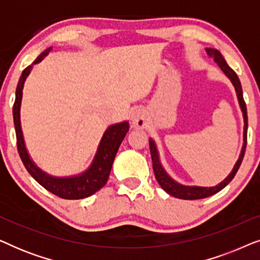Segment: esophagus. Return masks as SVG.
Returning <instances> with one entry per match:
<instances>
[{
  "instance_id": "1",
  "label": "esophagus",
  "mask_w": 260,
  "mask_h": 260,
  "mask_svg": "<svg viewBox=\"0 0 260 260\" xmlns=\"http://www.w3.org/2000/svg\"><path fill=\"white\" fill-rule=\"evenodd\" d=\"M131 124L136 129H143L147 125V116L143 109L136 108L131 113Z\"/></svg>"
}]
</instances>
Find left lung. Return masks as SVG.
Masks as SVG:
<instances>
[{
	"mask_svg": "<svg viewBox=\"0 0 260 260\" xmlns=\"http://www.w3.org/2000/svg\"><path fill=\"white\" fill-rule=\"evenodd\" d=\"M206 52H207L209 58H212L213 60H214V62L220 67V70L225 73V76L231 80V83H232V85L234 86V90H236L238 103H239L240 110H241V112H243V118H244V138H243L244 143H243V148H241L239 157H238L236 165H234L233 169H232V172H231L229 175H227L225 179L221 181V182L216 184V186L202 187V186H184V184L176 182V181L166 172V169L163 168L161 159H159L157 145H156L155 141L152 140V138H149V145H150V154H151V159H152V168H154V174H155V177H156V180H157L158 184L162 187V189L167 191L169 195H172V197H175V198H179V199H183V200H198V199L208 198L213 194L218 193V191L221 190L222 188H225L227 184H229L231 181L233 180V177L236 176L238 169H239L241 162H243V158L245 155V149H246L247 110H246V104H245V102H244L243 88H241L239 78H238L236 72H234V71L231 69L229 65H227L226 60L223 59L221 53H220L218 49L206 48Z\"/></svg>",
	"mask_w": 260,
	"mask_h": 260,
	"instance_id": "1",
	"label": "left lung"
}]
</instances>
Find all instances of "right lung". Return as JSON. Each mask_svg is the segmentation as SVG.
<instances>
[{"mask_svg": "<svg viewBox=\"0 0 260 260\" xmlns=\"http://www.w3.org/2000/svg\"><path fill=\"white\" fill-rule=\"evenodd\" d=\"M52 49V47L45 49L34 60V62L30 66L26 67L22 74H21L19 84H17L15 103H14L13 108L17 150H19L20 157L22 159L28 173L33 176V179L37 182L40 183L42 187L56 195V197L67 199V200H78V199L91 197L108 182L113 159L116 157L120 143H122L124 137L126 136L127 131H129L130 125L127 120L110 125L105 130V133L103 134L91 165L84 172L77 174V175L53 176L51 174L44 172L41 168H39L37 163L31 159L29 152L26 148V143H24L22 126H21V103H22L24 83H26V79L30 74L31 70H33V66L41 62Z\"/></svg>", "mask_w": 260, "mask_h": 260, "instance_id": "obj_1", "label": "right lung"}]
</instances>
